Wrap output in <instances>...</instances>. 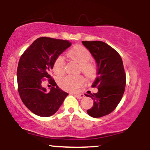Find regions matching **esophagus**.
Wrapping results in <instances>:
<instances>
[{
  "instance_id": "34e87169",
  "label": "esophagus",
  "mask_w": 150,
  "mask_h": 150,
  "mask_svg": "<svg viewBox=\"0 0 150 150\" xmlns=\"http://www.w3.org/2000/svg\"><path fill=\"white\" fill-rule=\"evenodd\" d=\"M74 96H75V97L77 98V99H82V98H84L85 97V95H84L83 94H74Z\"/></svg>"
}]
</instances>
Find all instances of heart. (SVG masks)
<instances>
[{"instance_id":"obj_1","label":"heart","mask_w":150,"mask_h":150,"mask_svg":"<svg viewBox=\"0 0 150 150\" xmlns=\"http://www.w3.org/2000/svg\"><path fill=\"white\" fill-rule=\"evenodd\" d=\"M70 58L80 64L81 72L86 76L91 77L96 73V67L89 62L92 58L90 51L87 48L82 46L73 47L68 52ZM65 68V59L61 55L55 58L53 63V71L56 75H61L63 73ZM85 80L82 76H65L58 80V85L62 89L68 92H76L84 85Z\"/></svg>"}]
</instances>
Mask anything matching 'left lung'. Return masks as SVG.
I'll list each match as a JSON object with an SVG mask.
<instances>
[{"mask_svg": "<svg viewBox=\"0 0 150 150\" xmlns=\"http://www.w3.org/2000/svg\"><path fill=\"white\" fill-rule=\"evenodd\" d=\"M97 63V77L92 87L97 93L87 94L94 105L87 112L93 118H100L111 113L119 104L125 92L126 75L123 61L117 51L101 41H82Z\"/></svg>", "mask_w": 150, "mask_h": 150, "instance_id": "obj_1", "label": "left lung"}]
</instances>
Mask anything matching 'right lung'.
I'll return each instance as SVG.
<instances>
[{
	"mask_svg": "<svg viewBox=\"0 0 150 150\" xmlns=\"http://www.w3.org/2000/svg\"><path fill=\"white\" fill-rule=\"evenodd\" d=\"M71 44L62 39L38 38L20 57L17 70L18 92L23 104L34 114L52 116L68 96V93L58 87L49 73L55 58ZM46 79L52 87L50 92L42 86Z\"/></svg>",
	"mask_w": 150,
	"mask_h": 150,
	"instance_id": "obj_1",
	"label": "right lung"
}]
</instances>
